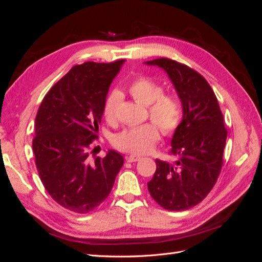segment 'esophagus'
Wrapping results in <instances>:
<instances>
[{
    "mask_svg": "<svg viewBox=\"0 0 262 262\" xmlns=\"http://www.w3.org/2000/svg\"><path fill=\"white\" fill-rule=\"evenodd\" d=\"M139 160H141V156H139V155H129L128 157H126V161H128L129 163L138 162Z\"/></svg>",
    "mask_w": 262,
    "mask_h": 262,
    "instance_id": "obj_1",
    "label": "esophagus"
}]
</instances>
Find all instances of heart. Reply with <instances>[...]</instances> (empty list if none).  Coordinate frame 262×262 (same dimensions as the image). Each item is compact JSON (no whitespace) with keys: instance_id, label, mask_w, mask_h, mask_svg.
<instances>
[{"instance_id":"1","label":"heart","mask_w":262,"mask_h":262,"mask_svg":"<svg viewBox=\"0 0 262 262\" xmlns=\"http://www.w3.org/2000/svg\"><path fill=\"white\" fill-rule=\"evenodd\" d=\"M129 93L137 101L148 107V115L154 123H145L125 129L115 136L114 145L133 154H144L154 147L160 140V130L165 136H171L181 121V105L179 99L170 94H164L161 84L146 76H140L129 85ZM121 94L110 92L102 105V116L109 122L116 120Z\"/></svg>"}]
</instances>
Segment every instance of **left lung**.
Segmentation results:
<instances>
[{"mask_svg": "<svg viewBox=\"0 0 262 262\" xmlns=\"http://www.w3.org/2000/svg\"><path fill=\"white\" fill-rule=\"evenodd\" d=\"M145 63L166 71L184 114L169 152L177 161L170 164L156 160L147 189L165 210H188L209 194L220 176L227 138L223 114L210 84L193 69L167 58Z\"/></svg>", "mask_w": 262, "mask_h": 262, "instance_id": "obj_1", "label": "left lung"}]
</instances>
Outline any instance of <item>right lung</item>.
<instances>
[{
	"label": "right lung",
	"mask_w": 262,
	"mask_h": 262,
	"mask_svg": "<svg viewBox=\"0 0 262 262\" xmlns=\"http://www.w3.org/2000/svg\"><path fill=\"white\" fill-rule=\"evenodd\" d=\"M123 62L73 67L46 94L38 109L33 150L39 177L55 202L75 213L97 208L123 165V157L113 149L90 160L102 105Z\"/></svg>",
	"instance_id": "right-lung-1"
}]
</instances>
